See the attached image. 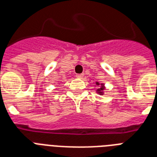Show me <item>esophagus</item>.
Listing matches in <instances>:
<instances>
[{"mask_svg":"<svg viewBox=\"0 0 157 157\" xmlns=\"http://www.w3.org/2000/svg\"><path fill=\"white\" fill-rule=\"evenodd\" d=\"M76 77H77V78L81 79V78H83V77H84V74H83V73H81V74H76Z\"/></svg>","mask_w":157,"mask_h":157,"instance_id":"34e87169","label":"esophagus"}]
</instances>
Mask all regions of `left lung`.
<instances>
[{
  "instance_id": "1",
  "label": "left lung",
  "mask_w": 157,
  "mask_h": 157,
  "mask_svg": "<svg viewBox=\"0 0 157 157\" xmlns=\"http://www.w3.org/2000/svg\"><path fill=\"white\" fill-rule=\"evenodd\" d=\"M96 85H97V86H99V85H100V83H99V82H96ZM105 90V86H104V84H101V86L100 87V88H99V89L97 90V92L98 93H99V94H103V90Z\"/></svg>"
}]
</instances>
